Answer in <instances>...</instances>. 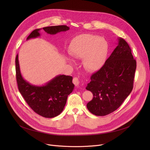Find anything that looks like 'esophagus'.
I'll use <instances>...</instances> for the list:
<instances>
[{"mask_svg":"<svg viewBox=\"0 0 150 150\" xmlns=\"http://www.w3.org/2000/svg\"><path fill=\"white\" fill-rule=\"evenodd\" d=\"M73 83L75 84V86L76 87H79L80 86V81L79 80V78H77V77H75L73 79Z\"/></svg>","mask_w":150,"mask_h":150,"instance_id":"34e87169","label":"esophagus"}]
</instances>
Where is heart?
<instances>
[{"instance_id":"b5f03b06","label":"heart","mask_w":150,"mask_h":150,"mask_svg":"<svg viewBox=\"0 0 150 150\" xmlns=\"http://www.w3.org/2000/svg\"><path fill=\"white\" fill-rule=\"evenodd\" d=\"M108 52L104 39L91 34L76 36L70 42L69 53L75 59H83V65L88 71H96L103 65Z\"/></svg>"}]
</instances>
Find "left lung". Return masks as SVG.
<instances>
[{
  "mask_svg": "<svg viewBox=\"0 0 150 150\" xmlns=\"http://www.w3.org/2000/svg\"><path fill=\"white\" fill-rule=\"evenodd\" d=\"M136 61L131 49L123 39L119 43L104 65L91 76L86 89L93 93L87 104L89 111L104 116L119 108L133 88Z\"/></svg>",
  "mask_w": 150,
  "mask_h": 150,
  "instance_id": "left-lung-1",
  "label": "left lung"
}]
</instances>
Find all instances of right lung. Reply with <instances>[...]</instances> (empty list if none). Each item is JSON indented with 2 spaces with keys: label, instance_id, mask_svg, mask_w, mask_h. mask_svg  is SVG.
<instances>
[{
  "label": "right lung",
  "instance_id": "right-lung-1",
  "mask_svg": "<svg viewBox=\"0 0 150 150\" xmlns=\"http://www.w3.org/2000/svg\"><path fill=\"white\" fill-rule=\"evenodd\" d=\"M36 29L27 37V40L40 36ZM47 33L54 35L61 31L69 30L66 25L44 27ZM16 75L18 89L28 106L36 114L45 118H53L61 113L66 105L67 97L74 89L73 78L64 75H58L42 86H33L22 78L18 61V54L16 58Z\"/></svg>",
  "mask_w": 150,
  "mask_h": 150
}]
</instances>
